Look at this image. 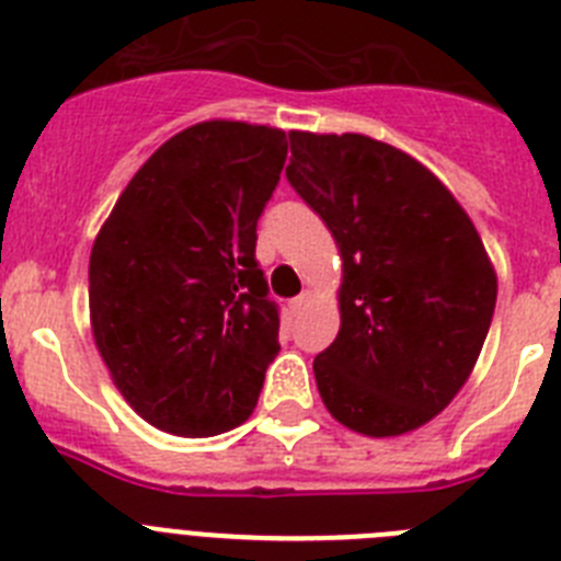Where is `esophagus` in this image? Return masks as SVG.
Listing matches in <instances>:
<instances>
[{"label": "esophagus", "mask_w": 561, "mask_h": 561, "mask_svg": "<svg viewBox=\"0 0 561 561\" xmlns=\"http://www.w3.org/2000/svg\"><path fill=\"white\" fill-rule=\"evenodd\" d=\"M309 300H311L309 291H304V295H297L295 300H289V311H291V314H300V311H304L306 306H309Z\"/></svg>", "instance_id": "1"}]
</instances>
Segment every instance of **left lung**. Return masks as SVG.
Returning <instances> with one entry per match:
<instances>
[{
	"instance_id": "obj_1",
	"label": "left lung",
	"mask_w": 561,
	"mask_h": 561,
	"mask_svg": "<svg viewBox=\"0 0 561 561\" xmlns=\"http://www.w3.org/2000/svg\"><path fill=\"white\" fill-rule=\"evenodd\" d=\"M286 180L342 257L340 334L314 359L340 424L390 438L458 396L492 325L497 275L447 185L365 134L289 131Z\"/></svg>"
}]
</instances>
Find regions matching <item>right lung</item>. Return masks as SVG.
I'll use <instances>...</instances> for the list:
<instances>
[{
  "instance_id": "right-lung-1",
  "label": "right lung",
  "mask_w": 561,
  "mask_h": 561,
  "mask_svg": "<svg viewBox=\"0 0 561 561\" xmlns=\"http://www.w3.org/2000/svg\"><path fill=\"white\" fill-rule=\"evenodd\" d=\"M286 131L205 121L134 173L89 255V320L114 388L151 427L207 438L244 424L277 345L255 227Z\"/></svg>"
}]
</instances>
